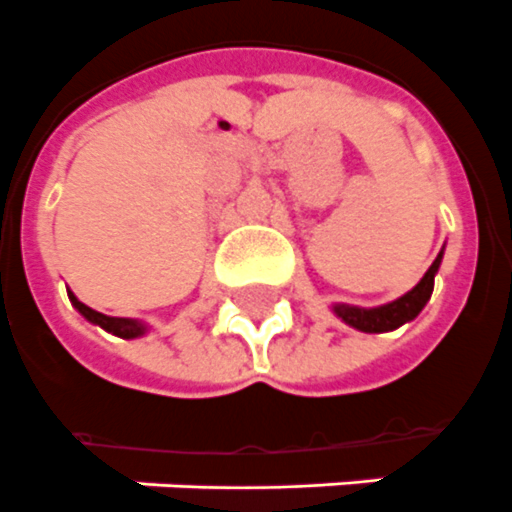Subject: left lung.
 Wrapping results in <instances>:
<instances>
[{"mask_svg": "<svg viewBox=\"0 0 512 512\" xmlns=\"http://www.w3.org/2000/svg\"><path fill=\"white\" fill-rule=\"evenodd\" d=\"M441 264V253L436 256L428 272L423 275V280L410 290V293H404L402 298H396L391 304L378 306V309H359V306H346L338 304L333 306L335 314L341 317L346 325L357 327L362 333H386V330H396L404 322L415 320L420 312H423V306L428 304V298L433 293V277L439 272Z\"/></svg>", "mask_w": 512, "mask_h": 512, "instance_id": "8db88e82", "label": "left lung"}]
</instances>
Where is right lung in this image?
<instances>
[{"label":"right lung","instance_id":"obj_1","mask_svg":"<svg viewBox=\"0 0 512 512\" xmlns=\"http://www.w3.org/2000/svg\"><path fill=\"white\" fill-rule=\"evenodd\" d=\"M68 298H71L73 306H76V309H79V312L84 314L89 322L100 325L102 330H108V333L118 335V338H137V335L145 333V325H142V322L126 320V317H108V314L94 312V309H89L87 304H81L79 298L73 296V293H68Z\"/></svg>","mask_w":512,"mask_h":512}]
</instances>
